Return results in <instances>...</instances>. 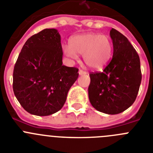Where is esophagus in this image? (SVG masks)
<instances>
[{"mask_svg":"<svg viewBox=\"0 0 153 153\" xmlns=\"http://www.w3.org/2000/svg\"><path fill=\"white\" fill-rule=\"evenodd\" d=\"M87 73L86 72V71H83V70H79V75H85V74H86Z\"/></svg>","mask_w":153,"mask_h":153,"instance_id":"esophagus-1","label":"esophagus"}]
</instances>
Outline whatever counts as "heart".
Listing matches in <instances>:
<instances>
[{"instance_id": "1", "label": "heart", "mask_w": 153, "mask_h": 153, "mask_svg": "<svg viewBox=\"0 0 153 153\" xmlns=\"http://www.w3.org/2000/svg\"><path fill=\"white\" fill-rule=\"evenodd\" d=\"M64 54L77 60L78 54L83 55L86 66L99 70L106 65L113 55V43L109 36L97 33H81L72 36L70 44L63 46Z\"/></svg>"}]
</instances>
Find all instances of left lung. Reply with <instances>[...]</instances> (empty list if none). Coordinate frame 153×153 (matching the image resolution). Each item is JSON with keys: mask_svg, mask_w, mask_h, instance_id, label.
Listing matches in <instances>:
<instances>
[{"mask_svg": "<svg viewBox=\"0 0 153 153\" xmlns=\"http://www.w3.org/2000/svg\"><path fill=\"white\" fill-rule=\"evenodd\" d=\"M113 55L102 72L91 73L89 99L97 110L114 115L135 102L142 80L137 52L123 34L112 28Z\"/></svg>", "mask_w": 153, "mask_h": 153, "instance_id": "obj_1", "label": "left lung"}]
</instances>
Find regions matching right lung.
Masks as SVG:
<instances>
[{
    "label": "right lung",
    "mask_w": 153,
    "mask_h": 153,
    "mask_svg": "<svg viewBox=\"0 0 153 153\" xmlns=\"http://www.w3.org/2000/svg\"><path fill=\"white\" fill-rule=\"evenodd\" d=\"M60 35L44 29L23 46L13 74V90L22 107L30 114L49 116L63 106L77 79L78 69L63 65Z\"/></svg>",
    "instance_id": "1"
}]
</instances>
